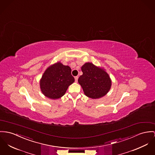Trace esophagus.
I'll list each match as a JSON object with an SVG mask.
<instances>
[{
	"label": "esophagus",
	"instance_id": "obj_1",
	"mask_svg": "<svg viewBox=\"0 0 155 155\" xmlns=\"http://www.w3.org/2000/svg\"><path fill=\"white\" fill-rule=\"evenodd\" d=\"M78 76L75 77V81L76 83L78 81Z\"/></svg>",
	"mask_w": 155,
	"mask_h": 155
}]
</instances>
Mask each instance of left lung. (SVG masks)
<instances>
[{
	"label": "left lung",
	"instance_id": "1",
	"mask_svg": "<svg viewBox=\"0 0 155 155\" xmlns=\"http://www.w3.org/2000/svg\"><path fill=\"white\" fill-rule=\"evenodd\" d=\"M81 71L83 75L78 81L85 95L97 99L107 94L111 88V80L104 68L86 62L81 67Z\"/></svg>",
	"mask_w": 155,
	"mask_h": 155
}]
</instances>
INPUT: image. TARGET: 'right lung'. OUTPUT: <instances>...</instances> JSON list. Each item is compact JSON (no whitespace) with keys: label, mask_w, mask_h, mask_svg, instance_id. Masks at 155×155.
I'll use <instances>...</instances> for the list:
<instances>
[{"label":"right lung","mask_w":155,"mask_h":155,"mask_svg":"<svg viewBox=\"0 0 155 155\" xmlns=\"http://www.w3.org/2000/svg\"><path fill=\"white\" fill-rule=\"evenodd\" d=\"M74 80L71 68L57 62L48 67L44 72L40 80V88L45 97L58 99L65 94Z\"/></svg>","instance_id":"obj_1"}]
</instances>
